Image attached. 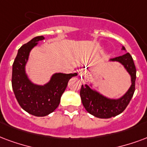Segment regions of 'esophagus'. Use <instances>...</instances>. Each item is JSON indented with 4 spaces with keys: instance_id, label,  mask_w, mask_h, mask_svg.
Segmentation results:
<instances>
[{
    "instance_id": "34e87169",
    "label": "esophagus",
    "mask_w": 147,
    "mask_h": 147,
    "mask_svg": "<svg viewBox=\"0 0 147 147\" xmlns=\"http://www.w3.org/2000/svg\"><path fill=\"white\" fill-rule=\"evenodd\" d=\"M81 78H82V79H87L88 74L86 73V72L83 71V72H82V73H81Z\"/></svg>"
}]
</instances>
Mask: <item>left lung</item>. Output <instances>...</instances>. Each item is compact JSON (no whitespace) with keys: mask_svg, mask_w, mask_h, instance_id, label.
<instances>
[{"mask_svg":"<svg viewBox=\"0 0 147 147\" xmlns=\"http://www.w3.org/2000/svg\"><path fill=\"white\" fill-rule=\"evenodd\" d=\"M121 50L126 52L125 47L122 46ZM109 61H116L123 66L131 77V86L119 98H110L93 89L92 83L90 86L82 85L80 96L82 105L90 115L99 118H110L123 112L135 92L136 69L130 54L125 53L122 56L110 59Z\"/></svg>","mask_w":147,"mask_h":147,"instance_id":"obj_1","label":"left lung"}]
</instances>
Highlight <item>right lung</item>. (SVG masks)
I'll list each match as a JSON object with an SVG mask.
<instances>
[{
    "instance_id": "add662e5",
    "label": "right lung",
    "mask_w": 147,
    "mask_h": 147,
    "mask_svg": "<svg viewBox=\"0 0 147 147\" xmlns=\"http://www.w3.org/2000/svg\"><path fill=\"white\" fill-rule=\"evenodd\" d=\"M44 39L43 36H36L22 45L12 65L11 84L17 101L24 111L36 117L48 115L58 107L69 79L78 75L54 73L43 85L34 83L29 79L26 70L29 54L39 41Z\"/></svg>"
}]
</instances>
